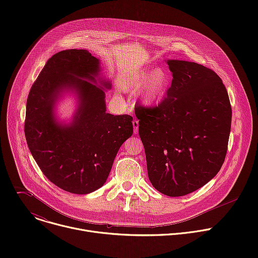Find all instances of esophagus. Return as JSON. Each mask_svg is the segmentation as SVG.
Instances as JSON below:
<instances>
[{
	"mask_svg": "<svg viewBox=\"0 0 258 258\" xmlns=\"http://www.w3.org/2000/svg\"><path fill=\"white\" fill-rule=\"evenodd\" d=\"M133 126H134V133L138 134V132H139V121L138 120H134L133 121Z\"/></svg>",
	"mask_w": 258,
	"mask_h": 258,
	"instance_id": "esophagus-1",
	"label": "esophagus"
}]
</instances>
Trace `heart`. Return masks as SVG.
<instances>
[{"label": "heart", "instance_id": "heart-1", "mask_svg": "<svg viewBox=\"0 0 258 258\" xmlns=\"http://www.w3.org/2000/svg\"><path fill=\"white\" fill-rule=\"evenodd\" d=\"M170 83V76L165 69L147 66L128 75L122 83V88L133 93L143 89V101L149 106H156L164 99Z\"/></svg>", "mask_w": 258, "mask_h": 258}]
</instances>
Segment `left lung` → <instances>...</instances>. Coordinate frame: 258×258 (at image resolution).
<instances>
[{"label":"left lung","mask_w":258,"mask_h":258,"mask_svg":"<svg viewBox=\"0 0 258 258\" xmlns=\"http://www.w3.org/2000/svg\"><path fill=\"white\" fill-rule=\"evenodd\" d=\"M166 63L172 73L167 97L158 107L137 105L135 112L152 186L179 197L206 185L222 167L232 108L214 71L185 60Z\"/></svg>","instance_id":"left-lung-1"}]
</instances>
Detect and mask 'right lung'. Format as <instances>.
Listing matches in <instances>:
<instances>
[{"instance_id": "obj_1", "label": "right lung", "mask_w": 258, "mask_h": 258, "mask_svg": "<svg viewBox=\"0 0 258 258\" xmlns=\"http://www.w3.org/2000/svg\"><path fill=\"white\" fill-rule=\"evenodd\" d=\"M101 61L87 50L70 49L50 58L32 85L24 133L29 151L54 185L89 194L106 182L120 146L132 137L133 117L106 112ZM65 93L78 100L70 122L58 119L56 104Z\"/></svg>"}]
</instances>
